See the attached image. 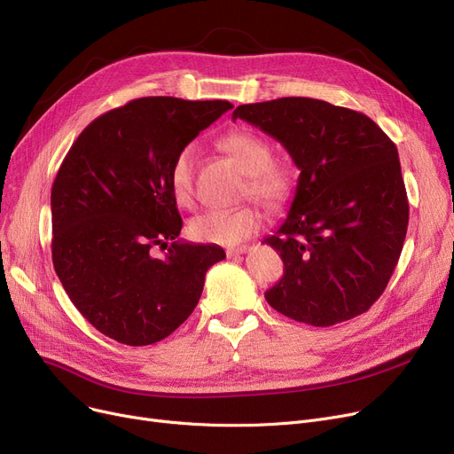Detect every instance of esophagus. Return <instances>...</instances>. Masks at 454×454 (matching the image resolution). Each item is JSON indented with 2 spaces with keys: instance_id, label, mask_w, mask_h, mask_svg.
Instances as JSON below:
<instances>
[{
  "instance_id": "obj_1",
  "label": "esophagus",
  "mask_w": 454,
  "mask_h": 454,
  "mask_svg": "<svg viewBox=\"0 0 454 454\" xmlns=\"http://www.w3.org/2000/svg\"><path fill=\"white\" fill-rule=\"evenodd\" d=\"M248 248L247 247H237V248H228L226 250V255L228 257H233V255H241V254H245Z\"/></svg>"
}]
</instances>
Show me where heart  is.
Masks as SVG:
<instances>
[{"instance_id":"obj_1","label":"heart","mask_w":454,"mask_h":454,"mask_svg":"<svg viewBox=\"0 0 454 454\" xmlns=\"http://www.w3.org/2000/svg\"><path fill=\"white\" fill-rule=\"evenodd\" d=\"M219 147L248 175L245 197H254L272 213H279L289 206L296 191V176L291 165L274 161L269 141L250 130L237 129L219 139ZM195 145H185L178 151L169 169L171 193L184 207L195 202ZM261 223V211L252 204H245L233 209H209L197 215L189 224V233L202 243L235 247L254 235Z\"/></svg>"}]
</instances>
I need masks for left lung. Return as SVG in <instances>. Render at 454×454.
Returning a JSON list of instances; mask_svg holds the SVG:
<instances>
[{
  "label": "left lung",
  "instance_id": "8db88e82",
  "mask_svg": "<svg viewBox=\"0 0 454 454\" xmlns=\"http://www.w3.org/2000/svg\"><path fill=\"white\" fill-rule=\"evenodd\" d=\"M231 117L276 137L300 169L287 219L263 241L285 265L265 293L270 307L317 327L366 313L409 226L394 141L368 115L309 98L241 105Z\"/></svg>",
  "mask_w": 454,
  "mask_h": 454
}]
</instances>
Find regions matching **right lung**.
<instances>
[{"mask_svg":"<svg viewBox=\"0 0 454 454\" xmlns=\"http://www.w3.org/2000/svg\"><path fill=\"white\" fill-rule=\"evenodd\" d=\"M233 108L228 101L141 98L99 115L66 154L51 189L53 267L69 300L103 335L149 346L197 307L217 245L176 237L175 156ZM167 247L165 260L152 255Z\"/></svg>","mask_w":454,"mask_h":454,"instance_id":"obj_1","label":"right lung"}]
</instances>
